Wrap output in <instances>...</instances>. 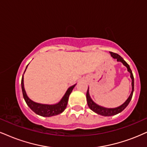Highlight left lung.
<instances>
[{
  "label": "left lung",
  "instance_id": "obj_1",
  "mask_svg": "<svg viewBox=\"0 0 147 147\" xmlns=\"http://www.w3.org/2000/svg\"><path fill=\"white\" fill-rule=\"evenodd\" d=\"M110 54L114 59H116L117 60V61H120L127 68V71L130 73V76H131V86H132V90L131 93L130 94L129 97H128V99H127L125 102L123 104H122L121 106L119 107H117V108H104V107H101L98 106L97 104H96L95 102H93V100L90 99L89 93H88V88L87 90V92H86V100H87V104L88 106L89 107V108L91 110H93V112H96L98 115H102V116H105V117H109V116H113L115 115H117L119 114V112H122L125 108L127 106V105L129 104V103L131 101L132 95H133V93H134V76L133 74H132V71L131 70V69L129 67V65L125 61H124L123 59L121 57L120 55L117 53H114V52H110Z\"/></svg>",
  "mask_w": 147,
  "mask_h": 147
}]
</instances>
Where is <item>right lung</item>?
I'll return each mask as SVG.
<instances>
[{"mask_svg": "<svg viewBox=\"0 0 147 147\" xmlns=\"http://www.w3.org/2000/svg\"><path fill=\"white\" fill-rule=\"evenodd\" d=\"M27 66H28V65H27ZM25 71H26V69H25ZM23 76H22V78L21 86H22V90L24 99V100L26 101V104L28 105V107H29L30 109L35 112V113H36L38 115L41 116V117H52V116L59 115V114H61V112L64 111L65 108H66L67 105L69 96L70 93H71L72 90H73V88H74V86H75V85H74V86H71V87L68 88L67 90V92L65 93V95L63 96V98L61 99V100L60 101L58 104H54V105L38 104V103H35L34 102V101H32V100H30V99L28 97V96L26 95V93L24 90V87Z\"/></svg>", "mask_w": 147, "mask_h": 147, "instance_id": "right-lung-1", "label": "right lung"}]
</instances>
